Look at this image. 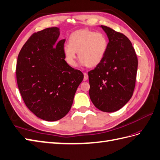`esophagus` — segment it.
<instances>
[{"label":"esophagus","instance_id":"34e87169","mask_svg":"<svg viewBox=\"0 0 160 160\" xmlns=\"http://www.w3.org/2000/svg\"><path fill=\"white\" fill-rule=\"evenodd\" d=\"M83 75H84V78H83V80L84 81H87L88 79V75L87 72H83Z\"/></svg>","mask_w":160,"mask_h":160}]
</instances>
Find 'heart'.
Segmentation results:
<instances>
[{
    "label": "heart",
    "mask_w": 160,
    "mask_h": 160,
    "mask_svg": "<svg viewBox=\"0 0 160 160\" xmlns=\"http://www.w3.org/2000/svg\"><path fill=\"white\" fill-rule=\"evenodd\" d=\"M107 49V41L102 34L88 29L73 32L68 38V44L64 47V55L71 67L77 64V53L81 64L95 67L102 60Z\"/></svg>",
    "instance_id": "heart-1"
}]
</instances>
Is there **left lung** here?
I'll return each instance as SVG.
<instances>
[{"instance_id":"8db88e82","label":"left lung","mask_w":160,"mask_h":160,"mask_svg":"<svg viewBox=\"0 0 160 160\" xmlns=\"http://www.w3.org/2000/svg\"><path fill=\"white\" fill-rule=\"evenodd\" d=\"M109 42L102 60L88 72L89 97L99 110L111 112L130 100L135 88L138 59L126 36L101 26Z\"/></svg>"}]
</instances>
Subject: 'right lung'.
I'll use <instances>...</instances> for the list:
<instances>
[{
	"label": "right lung",
	"mask_w": 160,
	"mask_h": 160,
	"mask_svg": "<svg viewBox=\"0 0 160 160\" xmlns=\"http://www.w3.org/2000/svg\"><path fill=\"white\" fill-rule=\"evenodd\" d=\"M58 27L33 33L19 53L18 86L28 109L48 122L62 119L71 109L83 74L64 60L65 39L56 44Z\"/></svg>",
	"instance_id": "obj_1"
}]
</instances>
